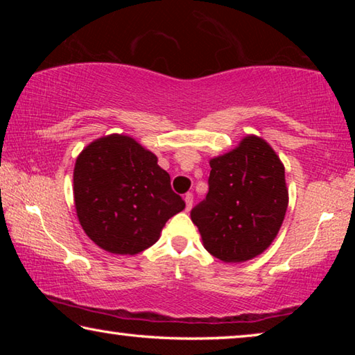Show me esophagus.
Wrapping results in <instances>:
<instances>
[{"label": "esophagus", "instance_id": "34e87169", "mask_svg": "<svg viewBox=\"0 0 355 355\" xmlns=\"http://www.w3.org/2000/svg\"><path fill=\"white\" fill-rule=\"evenodd\" d=\"M184 202H186V211H189L192 208V203H194V196H192V192L184 194Z\"/></svg>", "mask_w": 355, "mask_h": 355}]
</instances>
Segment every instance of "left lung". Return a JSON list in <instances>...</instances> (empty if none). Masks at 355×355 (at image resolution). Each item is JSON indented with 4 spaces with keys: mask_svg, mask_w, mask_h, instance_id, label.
<instances>
[{
    "mask_svg": "<svg viewBox=\"0 0 355 355\" xmlns=\"http://www.w3.org/2000/svg\"><path fill=\"white\" fill-rule=\"evenodd\" d=\"M209 166L208 194L191 209V219L213 257L225 263L252 260L271 245L285 219V167L257 136L244 137Z\"/></svg>",
    "mask_w": 355,
    "mask_h": 355,
    "instance_id": "left-lung-1",
    "label": "left lung"
}]
</instances>
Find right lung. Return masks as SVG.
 <instances>
[{"instance_id":"add662e5","label":"right lung","mask_w":355,"mask_h":355,"mask_svg":"<svg viewBox=\"0 0 355 355\" xmlns=\"http://www.w3.org/2000/svg\"><path fill=\"white\" fill-rule=\"evenodd\" d=\"M73 196L86 235L120 255L153 245L166 222L186 205L158 158L122 135L101 137L83 150L73 171Z\"/></svg>"}]
</instances>
